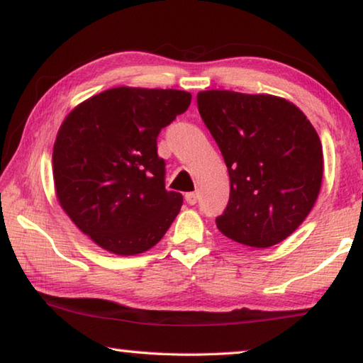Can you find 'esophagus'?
<instances>
[{"instance_id":"obj_1","label":"esophagus","mask_w":363,"mask_h":363,"mask_svg":"<svg viewBox=\"0 0 363 363\" xmlns=\"http://www.w3.org/2000/svg\"><path fill=\"white\" fill-rule=\"evenodd\" d=\"M186 201L189 205H195L196 201H199V194H196V192L186 194Z\"/></svg>"}]
</instances>
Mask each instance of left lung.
<instances>
[{
  "label": "left lung",
  "instance_id": "8db88e82",
  "mask_svg": "<svg viewBox=\"0 0 363 363\" xmlns=\"http://www.w3.org/2000/svg\"><path fill=\"white\" fill-rule=\"evenodd\" d=\"M196 104L230 177L218 229L253 248L284 242L320 192L323 153L314 126L279 96L211 89L196 94Z\"/></svg>",
  "mask_w": 363,
  "mask_h": 363
}]
</instances>
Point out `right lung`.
Wrapping results in <instances>:
<instances>
[{"label":"right lung","instance_id":"add662e5","mask_svg":"<svg viewBox=\"0 0 363 363\" xmlns=\"http://www.w3.org/2000/svg\"><path fill=\"white\" fill-rule=\"evenodd\" d=\"M190 101L187 91L120 86L65 116L52 150L54 189L67 216L101 248L144 253L177 216L182 195L164 189L157 138Z\"/></svg>","mask_w":363,"mask_h":363}]
</instances>
